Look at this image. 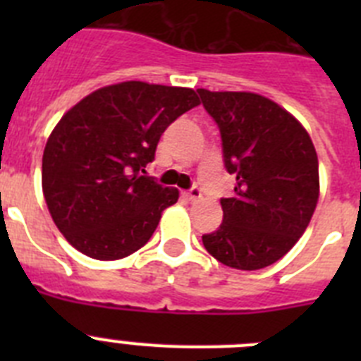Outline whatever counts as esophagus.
Masks as SVG:
<instances>
[{
	"instance_id": "1",
	"label": "esophagus",
	"mask_w": 361,
	"mask_h": 361,
	"mask_svg": "<svg viewBox=\"0 0 361 361\" xmlns=\"http://www.w3.org/2000/svg\"><path fill=\"white\" fill-rule=\"evenodd\" d=\"M202 197V193H200V188L199 186H193L191 190L186 191V199L191 200V202H197V200Z\"/></svg>"
}]
</instances>
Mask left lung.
I'll return each mask as SVG.
<instances>
[{"label": "left lung", "instance_id": "8db88e82", "mask_svg": "<svg viewBox=\"0 0 361 361\" xmlns=\"http://www.w3.org/2000/svg\"><path fill=\"white\" fill-rule=\"evenodd\" d=\"M200 101L222 137L235 193L220 199L224 219L202 244L224 266L255 271L275 264L309 226L320 193L311 137L288 110L251 92H209Z\"/></svg>", "mask_w": 361, "mask_h": 361}]
</instances>
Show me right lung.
I'll return each instance as SVG.
<instances>
[{
  "label": "right lung",
  "mask_w": 361,
  "mask_h": 361,
  "mask_svg": "<svg viewBox=\"0 0 361 361\" xmlns=\"http://www.w3.org/2000/svg\"><path fill=\"white\" fill-rule=\"evenodd\" d=\"M199 104L191 88L126 81L70 108L43 153V195L57 229L86 257L117 260L141 250L178 190L146 175L157 142Z\"/></svg>",
  "instance_id": "right-lung-1"
}]
</instances>
